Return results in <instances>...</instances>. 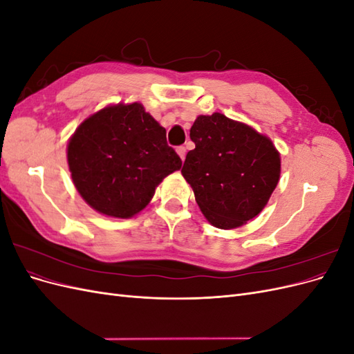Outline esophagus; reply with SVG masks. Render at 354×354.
Segmentation results:
<instances>
[{"label": "esophagus", "instance_id": "obj_1", "mask_svg": "<svg viewBox=\"0 0 354 354\" xmlns=\"http://www.w3.org/2000/svg\"><path fill=\"white\" fill-rule=\"evenodd\" d=\"M176 152H177V155L181 158V160H185V158H186V147L180 146V147L176 149Z\"/></svg>", "mask_w": 354, "mask_h": 354}]
</instances>
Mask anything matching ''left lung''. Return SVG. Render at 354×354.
Here are the masks:
<instances>
[{
    "label": "left lung",
    "instance_id": "8db88e82",
    "mask_svg": "<svg viewBox=\"0 0 354 354\" xmlns=\"http://www.w3.org/2000/svg\"><path fill=\"white\" fill-rule=\"evenodd\" d=\"M195 149L181 174L209 224L236 229L264 209L281 177V153L269 137L216 112L190 128Z\"/></svg>",
    "mask_w": 354,
    "mask_h": 354
}]
</instances>
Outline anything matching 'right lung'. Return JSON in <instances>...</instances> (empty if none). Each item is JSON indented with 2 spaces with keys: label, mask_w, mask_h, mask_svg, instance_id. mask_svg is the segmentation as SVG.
<instances>
[{
  "label": "right lung",
  "mask_w": 354,
  "mask_h": 354,
  "mask_svg": "<svg viewBox=\"0 0 354 354\" xmlns=\"http://www.w3.org/2000/svg\"><path fill=\"white\" fill-rule=\"evenodd\" d=\"M75 187L106 217L131 218L152 201L158 185L181 168L165 128L142 103H118L80 124L66 147Z\"/></svg>",
  "instance_id": "obj_1"
}]
</instances>
